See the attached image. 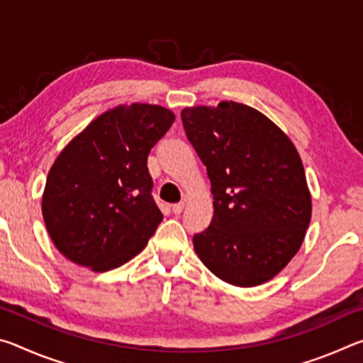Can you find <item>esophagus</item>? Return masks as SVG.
I'll return each instance as SVG.
<instances>
[{
	"mask_svg": "<svg viewBox=\"0 0 363 363\" xmlns=\"http://www.w3.org/2000/svg\"><path fill=\"white\" fill-rule=\"evenodd\" d=\"M184 208H186V201H179V203L173 205V213L174 214H181L184 211Z\"/></svg>",
	"mask_w": 363,
	"mask_h": 363,
	"instance_id": "esophagus-1",
	"label": "esophagus"
}]
</instances>
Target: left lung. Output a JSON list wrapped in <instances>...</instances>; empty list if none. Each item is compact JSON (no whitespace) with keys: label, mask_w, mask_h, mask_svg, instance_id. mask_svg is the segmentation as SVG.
Instances as JSON below:
<instances>
[{"label":"left lung","mask_w":363,"mask_h":363,"mask_svg":"<svg viewBox=\"0 0 363 363\" xmlns=\"http://www.w3.org/2000/svg\"><path fill=\"white\" fill-rule=\"evenodd\" d=\"M181 118L214 200L210 227L194 235L196 256L225 284H266L298 253L311 223L296 147L259 110L233 101L186 107Z\"/></svg>","instance_id":"1"}]
</instances>
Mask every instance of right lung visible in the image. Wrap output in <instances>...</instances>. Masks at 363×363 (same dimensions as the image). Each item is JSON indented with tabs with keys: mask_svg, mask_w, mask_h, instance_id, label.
Listing matches in <instances>:
<instances>
[{
	"mask_svg": "<svg viewBox=\"0 0 363 363\" xmlns=\"http://www.w3.org/2000/svg\"><path fill=\"white\" fill-rule=\"evenodd\" d=\"M174 118L169 108L153 104L116 106L59 153L41 211L49 237L67 259L106 272L145 248L163 220L150 195L147 157Z\"/></svg>",
	"mask_w": 363,
	"mask_h": 363,
	"instance_id": "1",
	"label": "right lung"
}]
</instances>
